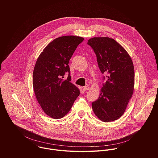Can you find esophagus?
Here are the masks:
<instances>
[{
    "label": "esophagus",
    "mask_w": 158,
    "mask_h": 158,
    "mask_svg": "<svg viewBox=\"0 0 158 158\" xmlns=\"http://www.w3.org/2000/svg\"><path fill=\"white\" fill-rule=\"evenodd\" d=\"M83 89L84 91H86V90H88L89 89V88L88 87V86H85L83 88Z\"/></svg>",
    "instance_id": "esophagus-1"
}]
</instances>
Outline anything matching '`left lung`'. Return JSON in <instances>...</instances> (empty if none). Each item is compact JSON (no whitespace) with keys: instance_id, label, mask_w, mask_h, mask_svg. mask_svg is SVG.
<instances>
[{"instance_id":"obj_1","label":"left lung","mask_w":158,"mask_h":158,"mask_svg":"<svg viewBox=\"0 0 158 158\" xmlns=\"http://www.w3.org/2000/svg\"><path fill=\"white\" fill-rule=\"evenodd\" d=\"M96 55L103 81L99 98L92 103L93 111L102 121L120 118L131 98L135 85V69L127 52L114 39L92 38L88 41Z\"/></svg>"}]
</instances>
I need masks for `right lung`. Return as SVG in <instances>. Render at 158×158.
<instances>
[{
  "label": "right lung",
  "instance_id": "add662e5",
  "mask_svg": "<svg viewBox=\"0 0 158 158\" xmlns=\"http://www.w3.org/2000/svg\"><path fill=\"white\" fill-rule=\"evenodd\" d=\"M84 38L65 36L56 38L39 56L33 70V85L44 112L53 118L63 117L80 95L70 81L69 60ZM66 73V80L63 79Z\"/></svg>",
  "mask_w": 158,
  "mask_h": 158
}]
</instances>
